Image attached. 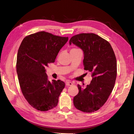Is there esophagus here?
Returning a JSON list of instances; mask_svg holds the SVG:
<instances>
[{
  "mask_svg": "<svg viewBox=\"0 0 134 134\" xmlns=\"http://www.w3.org/2000/svg\"><path fill=\"white\" fill-rule=\"evenodd\" d=\"M72 83L71 82H68L66 83V86H72Z\"/></svg>",
  "mask_w": 134,
  "mask_h": 134,
  "instance_id": "1",
  "label": "esophagus"
}]
</instances>
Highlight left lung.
Instances as JSON below:
<instances>
[{
  "label": "left lung",
  "instance_id": "obj_1",
  "mask_svg": "<svg viewBox=\"0 0 134 134\" xmlns=\"http://www.w3.org/2000/svg\"><path fill=\"white\" fill-rule=\"evenodd\" d=\"M84 52V70L92 72L91 83L83 88L78 85L79 93L73 103L79 110L95 112L106 103L114 87L117 76V62L114 51L107 40L94 34H80L70 38Z\"/></svg>",
  "mask_w": 134,
  "mask_h": 134
}]
</instances>
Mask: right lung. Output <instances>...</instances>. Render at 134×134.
<instances>
[{
	"label": "right lung",
	"instance_id": "add662e5",
	"mask_svg": "<svg viewBox=\"0 0 134 134\" xmlns=\"http://www.w3.org/2000/svg\"><path fill=\"white\" fill-rule=\"evenodd\" d=\"M68 40V37L41 31L26 36L19 47L16 69L20 88L28 103L38 111H47L58 105L65 83L50 82L45 68L55 62Z\"/></svg>",
	"mask_w": 134,
	"mask_h": 134
}]
</instances>
